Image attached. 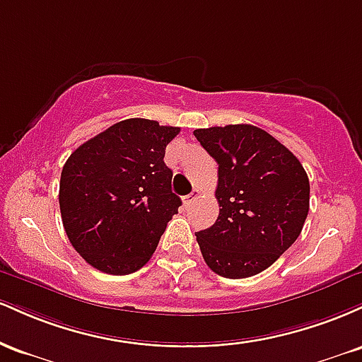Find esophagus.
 <instances>
[{"label":"esophagus","mask_w":362,"mask_h":362,"mask_svg":"<svg viewBox=\"0 0 362 362\" xmlns=\"http://www.w3.org/2000/svg\"><path fill=\"white\" fill-rule=\"evenodd\" d=\"M197 197H199V190H194V192L187 194L185 197H184V204H185V206H190Z\"/></svg>","instance_id":"1"}]
</instances>
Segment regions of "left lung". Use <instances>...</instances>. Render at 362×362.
Returning <instances> with one entry per match:
<instances>
[{
  "label": "left lung",
  "instance_id": "1",
  "mask_svg": "<svg viewBox=\"0 0 362 362\" xmlns=\"http://www.w3.org/2000/svg\"><path fill=\"white\" fill-rule=\"evenodd\" d=\"M194 136L218 163L219 216L195 235L202 257L218 276H255L300 236L308 175L284 144L250 124L195 129Z\"/></svg>",
  "mask_w": 362,
  "mask_h": 362
}]
</instances>
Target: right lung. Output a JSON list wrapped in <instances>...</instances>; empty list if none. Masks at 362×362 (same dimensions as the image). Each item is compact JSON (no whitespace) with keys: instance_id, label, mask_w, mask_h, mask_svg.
<instances>
[{"instance_id":"add662e5","label":"right lung","mask_w":362,"mask_h":362,"mask_svg":"<svg viewBox=\"0 0 362 362\" xmlns=\"http://www.w3.org/2000/svg\"><path fill=\"white\" fill-rule=\"evenodd\" d=\"M178 132L156 120L126 119L68 158L59 184L62 226L91 267L126 276L151 259L182 206L163 161Z\"/></svg>"}]
</instances>
